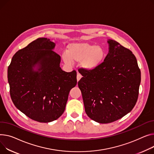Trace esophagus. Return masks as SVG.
Masks as SVG:
<instances>
[{
  "label": "esophagus",
  "mask_w": 154,
  "mask_h": 154,
  "mask_svg": "<svg viewBox=\"0 0 154 154\" xmlns=\"http://www.w3.org/2000/svg\"><path fill=\"white\" fill-rule=\"evenodd\" d=\"M81 78H82V75L79 72H77V81H79Z\"/></svg>",
  "instance_id": "obj_1"
}]
</instances>
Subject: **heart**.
<instances>
[{
	"instance_id": "obj_1",
	"label": "heart",
	"mask_w": 154,
	"mask_h": 154,
	"mask_svg": "<svg viewBox=\"0 0 154 154\" xmlns=\"http://www.w3.org/2000/svg\"><path fill=\"white\" fill-rule=\"evenodd\" d=\"M106 51L101 46H95L88 43H75L68 46L67 54L63 59L67 64L72 62L80 63L84 69L90 71L97 69L103 63Z\"/></svg>"
}]
</instances>
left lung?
Instances as JSON below:
<instances>
[{"mask_svg": "<svg viewBox=\"0 0 154 154\" xmlns=\"http://www.w3.org/2000/svg\"><path fill=\"white\" fill-rule=\"evenodd\" d=\"M108 53L102 64L85 70L78 82L87 116L99 123L115 121L134 107L139 95L140 70L131 51L108 39Z\"/></svg>", "mask_w": 154, "mask_h": 154, "instance_id": "1", "label": "left lung"}]
</instances>
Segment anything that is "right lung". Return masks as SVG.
<instances>
[{
    "instance_id": "obj_1",
    "label": "right lung",
    "mask_w": 154,
    "mask_h": 154,
    "mask_svg": "<svg viewBox=\"0 0 154 154\" xmlns=\"http://www.w3.org/2000/svg\"><path fill=\"white\" fill-rule=\"evenodd\" d=\"M56 44L46 38L18 51L8 67L10 94L16 108L30 119L49 122L64 112L70 90L77 85V72L60 67Z\"/></svg>"
}]
</instances>
